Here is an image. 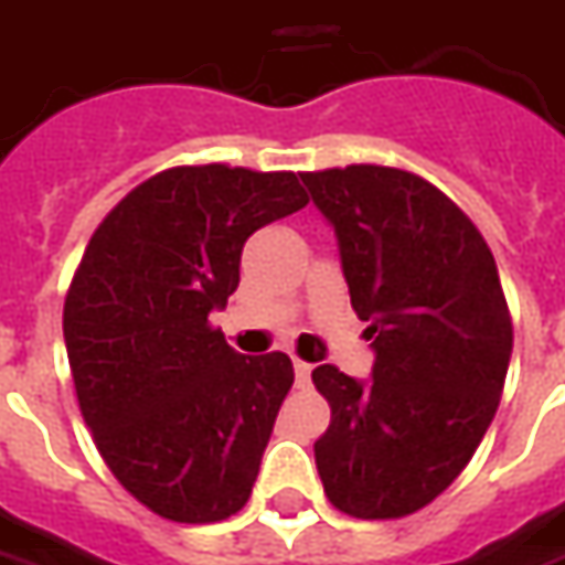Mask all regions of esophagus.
Listing matches in <instances>:
<instances>
[{
  "label": "esophagus",
  "instance_id": "34e87169",
  "mask_svg": "<svg viewBox=\"0 0 565 565\" xmlns=\"http://www.w3.org/2000/svg\"><path fill=\"white\" fill-rule=\"evenodd\" d=\"M294 374H297V386H306L312 380V364L309 362H294Z\"/></svg>",
  "mask_w": 565,
  "mask_h": 565
}]
</instances>
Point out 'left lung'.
Returning <instances> with one entry per match:
<instances>
[{"label": "left lung", "mask_w": 565, "mask_h": 565, "mask_svg": "<svg viewBox=\"0 0 565 565\" xmlns=\"http://www.w3.org/2000/svg\"><path fill=\"white\" fill-rule=\"evenodd\" d=\"M299 179L374 340L371 380L312 371L331 402L318 476L349 516L398 520L458 479L498 412L513 349L498 266L473 222L414 172L359 163Z\"/></svg>", "instance_id": "obj_1"}]
</instances>
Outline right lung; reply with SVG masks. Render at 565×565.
I'll return each mask as SVG.
<instances>
[{
    "label": "right lung",
    "instance_id": "obj_1",
    "mask_svg": "<svg viewBox=\"0 0 565 565\" xmlns=\"http://www.w3.org/2000/svg\"><path fill=\"white\" fill-rule=\"evenodd\" d=\"M306 203L294 172H157L107 213L73 275L79 412L122 489L172 523H218L250 498L294 364L234 352L210 312L237 290L247 237Z\"/></svg>",
    "mask_w": 565,
    "mask_h": 565
}]
</instances>
